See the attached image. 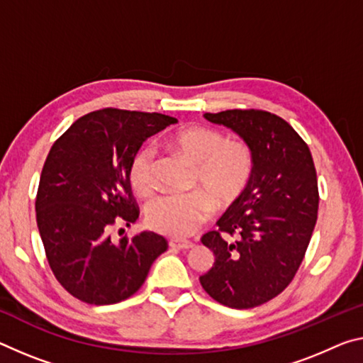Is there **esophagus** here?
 <instances>
[{"label": "esophagus", "instance_id": "obj_1", "mask_svg": "<svg viewBox=\"0 0 363 363\" xmlns=\"http://www.w3.org/2000/svg\"><path fill=\"white\" fill-rule=\"evenodd\" d=\"M169 247H171V249L187 250V249H192L194 244L191 242V240H179V239H172V240H169Z\"/></svg>", "mask_w": 363, "mask_h": 363}]
</instances>
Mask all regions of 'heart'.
Returning <instances> with one entry per match:
<instances>
[{
	"mask_svg": "<svg viewBox=\"0 0 363 363\" xmlns=\"http://www.w3.org/2000/svg\"><path fill=\"white\" fill-rule=\"evenodd\" d=\"M168 145L194 164L192 181L218 205L239 197L254 169L250 147L242 140H226L215 129L192 125L169 135ZM129 179L135 194L148 197L155 191L153 153L142 148L132 158ZM213 203L203 192L161 195L147 206L148 228L171 238H186L211 215Z\"/></svg>",
	"mask_w": 363,
	"mask_h": 363,
	"instance_id": "1",
	"label": "heart"
}]
</instances>
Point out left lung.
I'll use <instances>...</instances> for the list:
<instances>
[{
	"instance_id": "obj_1",
	"label": "left lung",
	"mask_w": 363,
	"mask_h": 363,
	"mask_svg": "<svg viewBox=\"0 0 363 363\" xmlns=\"http://www.w3.org/2000/svg\"><path fill=\"white\" fill-rule=\"evenodd\" d=\"M250 147L254 169L244 192L206 233L215 263L200 284L216 302L252 308L272 301L294 278L318 213L312 153L276 114L258 109L205 113Z\"/></svg>"
}]
</instances>
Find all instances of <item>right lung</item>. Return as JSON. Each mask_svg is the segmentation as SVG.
<instances>
[{
  "instance_id": "1",
  "label": "right lung",
  "mask_w": 363,
  "mask_h": 363,
  "mask_svg": "<svg viewBox=\"0 0 363 363\" xmlns=\"http://www.w3.org/2000/svg\"><path fill=\"white\" fill-rule=\"evenodd\" d=\"M176 123L160 113L106 108L79 118L51 147L38 184L37 226L56 279L74 297L95 306L124 301L168 249L157 233L114 242L109 231L139 218L132 158L148 137Z\"/></svg>"
}]
</instances>
